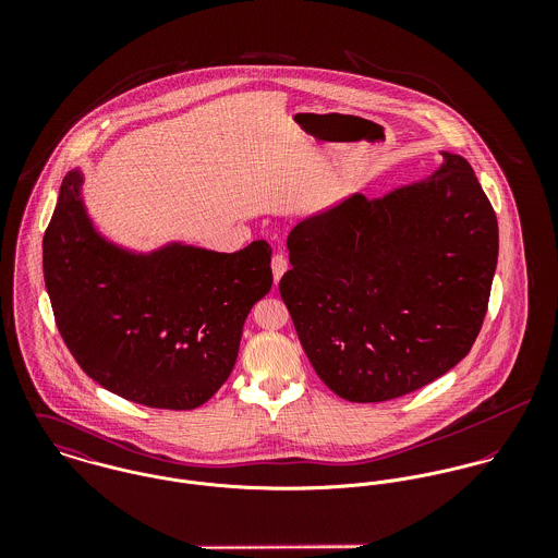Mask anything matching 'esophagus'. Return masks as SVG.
I'll return each instance as SVG.
<instances>
[{"instance_id":"34e87169","label":"esophagus","mask_w":558,"mask_h":558,"mask_svg":"<svg viewBox=\"0 0 558 558\" xmlns=\"http://www.w3.org/2000/svg\"><path fill=\"white\" fill-rule=\"evenodd\" d=\"M270 266H272V277H275V283H277V281L286 275V270H288L290 262H288V257H286L283 253H275V255H272Z\"/></svg>"}]
</instances>
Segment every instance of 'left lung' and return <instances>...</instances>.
Here are the masks:
<instances>
[{
  "instance_id": "left-lung-1",
  "label": "left lung",
  "mask_w": 558,
  "mask_h": 558,
  "mask_svg": "<svg viewBox=\"0 0 558 558\" xmlns=\"http://www.w3.org/2000/svg\"><path fill=\"white\" fill-rule=\"evenodd\" d=\"M279 292L322 383L359 403L412 393L473 348L487 312L498 223L469 160L356 193L288 236Z\"/></svg>"
}]
</instances>
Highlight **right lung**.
<instances>
[{
  "mask_svg": "<svg viewBox=\"0 0 558 558\" xmlns=\"http://www.w3.org/2000/svg\"><path fill=\"white\" fill-rule=\"evenodd\" d=\"M80 186L71 171L43 239L45 286L66 348L120 398L167 410L206 403L234 369L251 307L270 292V244L131 255L92 230Z\"/></svg>",
  "mask_w": 558,
  "mask_h": 558,
  "instance_id": "add662e5",
  "label": "right lung"
}]
</instances>
